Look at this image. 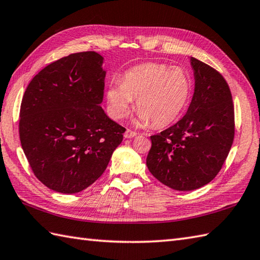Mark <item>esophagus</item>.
Masks as SVG:
<instances>
[{"mask_svg":"<svg viewBox=\"0 0 260 260\" xmlns=\"http://www.w3.org/2000/svg\"><path fill=\"white\" fill-rule=\"evenodd\" d=\"M136 135H137L136 132H133V131H131V129H127L125 133H124L125 139H132V137H135Z\"/></svg>","mask_w":260,"mask_h":260,"instance_id":"esophagus-1","label":"esophagus"}]
</instances>
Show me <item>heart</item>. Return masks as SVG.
<instances>
[{"mask_svg": "<svg viewBox=\"0 0 260 260\" xmlns=\"http://www.w3.org/2000/svg\"><path fill=\"white\" fill-rule=\"evenodd\" d=\"M186 71L164 63H143L126 71L120 84L108 87L107 102L112 117L120 119L128 113L133 99L139 110L137 123L161 128L179 117L191 96Z\"/></svg>", "mask_w": 260, "mask_h": 260, "instance_id": "1", "label": "heart"}]
</instances>
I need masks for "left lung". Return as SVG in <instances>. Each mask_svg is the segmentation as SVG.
<instances>
[{"label": "left lung", "instance_id": "8db88e82", "mask_svg": "<svg viewBox=\"0 0 260 260\" xmlns=\"http://www.w3.org/2000/svg\"><path fill=\"white\" fill-rule=\"evenodd\" d=\"M194 93L178 123L151 136L146 165L154 178L176 191L208 184L221 170L235 137L233 96L221 74L191 57Z\"/></svg>", "mask_w": 260, "mask_h": 260}]
</instances>
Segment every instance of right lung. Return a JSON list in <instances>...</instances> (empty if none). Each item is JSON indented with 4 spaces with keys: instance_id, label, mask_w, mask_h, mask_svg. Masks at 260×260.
<instances>
[{
    "instance_id": "right-lung-1",
    "label": "right lung",
    "mask_w": 260,
    "mask_h": 260,
    "mask_svg": "<svg viewBox=\"0 0 260 260\" xmlns=\"http://www.w3.org/2000/svg\"><path fill=\"white\" fill-rule=\"evenodd\" d=\"M104 58L93 51L57 60L35 76L22 98L19 133L33 173L49 189L77 193L91 185L125 128L101 107Z\"/></svg>"
}]
</instances>
